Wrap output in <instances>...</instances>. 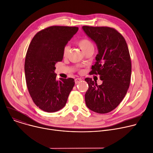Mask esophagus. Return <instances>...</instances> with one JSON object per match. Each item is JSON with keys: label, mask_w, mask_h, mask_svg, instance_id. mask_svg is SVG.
<instances>
[{"label": "esophagus", "mask_w": 153, "mask_h": 153, "mask_svg": "<svg viewBox=\"0 0 153 153\" xmlns=\"http://www.w3.org/2000/svg\"><path fill=\"white\" fill-rule=\"evenodd\" d=\"M82 80V79H81V78H76L75 79H74V82H75V83L77 84V83H79L80 82H81Z\"/></svg>", "instance_id": "esophagus-1"}]
</instances>
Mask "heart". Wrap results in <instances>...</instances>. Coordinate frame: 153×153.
<instances>
[{
	"label": "heart",
	"mask_w": 153,
	"mask_h": 153,
	"mask_svg": "<svg viewBox=\"0 0 153 153\" xmlns=\"http://www.w3.org/2000/svg\"><path fill=\"white\" fill-rule=\"evenodd\" d=\"M77 44L80 47V49L82 50L83 53H85L86 51H88L90 48H94L92 42L88 39H82L77 42ZM70 51V47L67 45L63 48V55L64 57L67 56Z\"/></svg>",
	"instance_id": "heart-1"
}]
</instances>
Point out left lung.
<instances>
[{
    "instance_id": "8db88e82",
    "label": "left lung",
    "mask_w": 153,
    "mask_h": 153,
    "mask_svg": "<svg viewBox=\"0 0 153 153\" xmlns=\"http://www.w3.org/2000/svg\"><path fill=\"white\" fill-rule=\"evenodd\" d=\"M82 29L96 43L99 51L90 74H99L103 81L97 85L91 78L85 79L89 86L85 103L94 112L108 113L120 104L129 86L131 62L127 43L113 28L83 26Z\"/></svg>"
}]
</instances>
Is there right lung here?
I'll return each instance as SVG.
<instances>
[{"mask_svg": "<svg viewBox=\"0 0 153 153\" xmlns=\"http://www.w3.org/2000/svg\"><path fill=\"white\" fill-rule=\"evenodd\" d=\"M78 30L76 27H49L39 31L28 47L24 67L27 86L34 103L43 111L56 112L66 105L74 80H57L55 64L62 60L64 47Z\"/></svg>", "mask_w": 153, "mask_h": 153, "instance_id": "add662e5", "label": "right lung"}]
</instances>
